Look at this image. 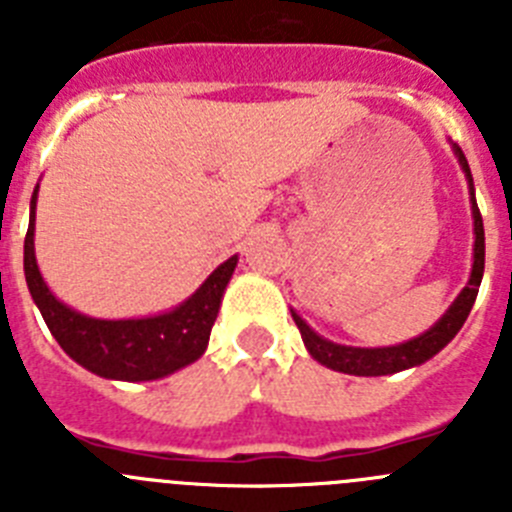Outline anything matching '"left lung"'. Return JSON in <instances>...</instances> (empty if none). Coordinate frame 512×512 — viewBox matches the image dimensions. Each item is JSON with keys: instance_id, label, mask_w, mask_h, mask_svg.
<instances>
[{"instance_id": "left-lung-1", "label": "left lung", "mask_w": 512, "mask_h": 512, "mask_svg": "<svg viewBox=\"0 0 512 512\" xmlns=\"http://www.w3.org/2000/svg\"><path fill=\"white\" fill-rule=\"evenodd\" d=\"M456 156H459V164L464 169L469 179V192H472V215H474V266L469 284L461 289V295L456 297L454 305L446 310L441 320L433 325L428 333H423L420 338H413L408 343H400V346L390 348H351V346H338V343H330L325 338H320L305 320L292 312L297 328L302 333V341H305L307 351H310L312 359H318L320 364H325L328 369H336L343 374H356V377H382V374H395L402 369H410V366H418L423 361H428L431 356H436L451 338L456 336L467 320L469 310H472L474 300H477L479 284H482V274H485V228H482V215H479L477 200H474V184H472V171H469L467 158L461 153L459 146H454Z\"/></svg>"}]
</instances>
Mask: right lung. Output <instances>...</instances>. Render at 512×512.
I'll return each mask as SVG.
<instances>
[{
    "label": "right lung",
    "instance_id": "right-lung-1",
    "mask_svg": "<svg viewBox=\"0 0 512 512\" xmlns=\"http://www.w3.org/2000/svg\"><path fill=\"white\" fill-rule=\"evenodd\" d=\"M35 200H30V228L25 235V279L27 289L51 328L58 346L89 372L107 379L148 382L192 364L205 354L210 330L215 325L220 300L228 287L238 256L212 271L184 305L166 315L140 320H97L79 315L51 295L35 264Z\"/></svg>",
    "mask_w": 512,
    "mask_h": 512
}]
</instances>
